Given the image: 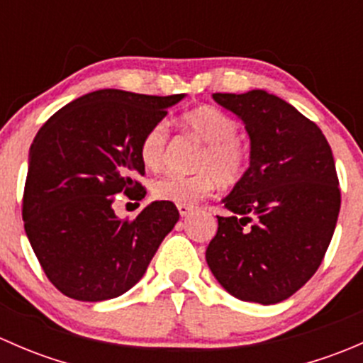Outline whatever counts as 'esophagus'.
Here are the masks:
<instances>
[{
  "label": "esophagus",
  "mask_w": 363,
  "mask_h": 363,
  "mask_svg": "<svg viewBox=\"0 0 363 363\" xmlns=\"http://www.w3.org/2000/svg\"><path fill=\"white\" fill-rule=\"evenodd\" d=\"M177 208H179V214L182 216V218H186V216L189 214V212L193 211V205H186V203H179L177 205Z\"/></svg>",
  "instance_id": "esophagus-1"
}]
</instances>
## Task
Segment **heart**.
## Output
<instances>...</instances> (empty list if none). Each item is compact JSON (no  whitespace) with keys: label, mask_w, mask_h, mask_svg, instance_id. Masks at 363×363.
I'll use <instances>...</instances> for the list:
<instances>
[{"label":"heart","mask_w":363,"mask_h":363,"mask_svg":"<svg viewBox=\"0 0 363 363\" xmlns=\"http://www.w3.org/2000/svg\"><path fill=\"white\" fill-rule=\"evenodd\" d=\"M182 124L205 142L196 160V174H164L152 182V195L163 202L191 205L211 195L219 184L235 186L250 168V147L237 135L239 124L214 105H200L182 116ZM168 140L164 121L152 124L140 142V158L147 168L163 163Z\"/></svg>","instance_id":"heart-1"}]
</instances>
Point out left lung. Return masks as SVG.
Listing matches in <instances>:
<instances>
[{
	"label": "left lung",
	"instance_id": "8db88e82",
	"mask_svg": "<svg viewBox=\"0 0 363 363\" xmlns=\"http://www.w3.org/2000/svg\"><path fill=\"white\" fill-rule=\"evenodd\" d=\"M246 124L247 174L223 200L218 233L205 251L228 294L263 306L286 300L323 262L340 208L334 156L320 128L262 89L214 93Z\"/></svg>",
	"mask_w": 363,
	"mask_h": 363
}]
</instances>
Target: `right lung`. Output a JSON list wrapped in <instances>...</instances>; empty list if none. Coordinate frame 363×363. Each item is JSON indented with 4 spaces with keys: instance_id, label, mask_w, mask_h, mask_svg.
Wrapping results in <instances>:
<instances>
[{
    "instance_id": "add662e5",
    "label": "right lung",
    "mask_w": 363,
    "mask_h": 363,
    "mask_svg": "<svg viewBox=\"0 0 363 363\" xmlns=\"http://www.w3.org/2000/svg\"><path fill=\"white\" fill-rule=\"evenodd\" d=\"M184 94L149 96L100 89L65 105L29 149L24 230L50 283L63 295L100 302L142 279L179 221L172 202H152L135 219L113 212L116 195L142 200L140 142Z\"/></svg>"
}]
</instances>
